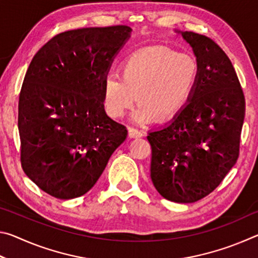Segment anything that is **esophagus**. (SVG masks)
<instances>
[{
  "label": "esophagus",
  "mask_w": 258,
  "mask_h": 258,
  "mask_svg": "<svg viewBox=\"0 0 258 258\" xmlns=\"http://www.w3.org/2000/svg\"><path fill=\"white\" fill-rule=\"evenodd\" d=\"M128 137L131 139H138V138H142L143 134H142V132H140V131L137 128L128 127Z\"/></svg>",
  "instance_id": "esophagus-1"
}]
</instances>
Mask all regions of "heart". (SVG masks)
Masks as SVG:
<instances>
[{"mask_svg": "<svg viewBox=\"0 0 258 258\" xmlns=\"http://www.w3.org/2000/svg\"><path fill=\"white\" fill-rule=\"evenodd\" d=\"M119 76H108L102 84L104 111L121 118L135 102H141L133 119L147 124L167 121L178 115L197 89L200 64L194 55L167 46L134 52L119 68Z\"/></svg>", "mask_w": 258, "mask_h": 258, "instance_id": "obj_1", "label": "heart"}]
</instances>
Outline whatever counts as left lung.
<instances>
[{"label": "left lung", "instance_id": "obj_1", "mask_svg": "<svg viewBox=\"0 0 258 258\" xmlns=\"http://www.w3.org/2000/svg\"><path fill=\"white\" fill-rule=\"evenodd\" d=\"M200 64L190 102L172 121L149 132L150 176L157 191L174 203L206 197L237 163L244 97L225 52L207 36L180 32Z\"/></svg>", "mask_w": 258, "mask_h": 258}]
</instances>
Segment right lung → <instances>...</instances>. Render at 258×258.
<instances>
[{
    "label": "right lung",
    "instance_id": "obj_1",
    "mask_svg": "<svg viewBox=\"0 0 258 258\" xmlns=\"http://www.w3.org/2000/svg\"><path fill=\"white\" fill-rule=\"evenodd\" d=\"M131 32L125 25L68 30L29 64L18 106L21 166L52 197L85 195L127 137L104 111L102 84Z\"/></svg>",
    "mask_w": 258,
    "mask_h": 258
}]
</instances>
